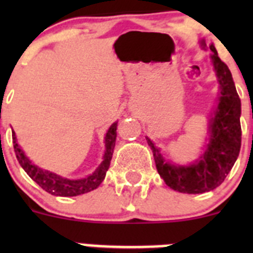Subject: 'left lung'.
<instances>
[{
  "label": "left lung",
  "mask_w": 253,
  "mask_h": 253,
  "mask_svg": "<svg viewBox=\"0 0 253 253\" xmlns=\"http://www.w3.org/2000/svg\"><path fill=\"white\" fill-rule=\"evenodd\" d=\"M203 48H207L205 40H200ZM211 60L218 77V106L209 123V142L204 153L189 166H177L163 160L160 149L146 137L153 152L156 167L163 181L172 190L184 194H203L214 190L222 184L233 167L241 149V100L234 86L232 73L227 64L218 57L213 44Z\"/></svg>",
  "instance_id": "obj_1"
}]
</instances>
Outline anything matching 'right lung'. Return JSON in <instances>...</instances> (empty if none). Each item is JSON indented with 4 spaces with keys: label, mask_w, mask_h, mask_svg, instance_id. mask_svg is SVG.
Here are the masks:
<instances>
[{
    "label": "right lung",
    "mask_w": 253,
    "mask_h": 253,
    "mask_svg": "<svg viewBox=\"0 0 253 253\" xmlns=\"http://www.w3.org/2000/svg\"><path fill=\"white\" fill-rule=\"evenodd\" d=\"M116 126H118V123H114L110 128H109V130H107L106 135H105V147H106V151H105L104 161L101 162V165L96 169V171L93 172L92 175L81 178V180L64 178L62 176L54 173V172H49L46 169L35 166L34 163H31V161L26 157L25 153L22 152V149L20 148V146L16 142L15 131L12 130L13 149H15V153H16V158L19 161L20 166L25 169L26 173L42 189L45 190L46 193L55 196L82 195V194L90 193V191L95 190L96 187H99V185L101 184L102 181H104L105 176H106V171L109 169V166H110V161L113 158L114 153V147H115Z\"/></svg>",
    "instance_id": "right-lung-1"
}]
</instances>
